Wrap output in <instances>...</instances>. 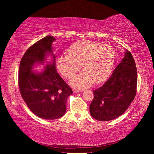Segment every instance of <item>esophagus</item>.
<instances>
[{"mask_svg":"<svg viewBox=\"0 0 154 154\" xmlns=\"http://www.w3.org/2000/svg\"><path fill=\"white\" fill-rule=\"evenodd\" d=\"M72 90H73V92H75V93H78V92H80L82 91V90H79V89H73Z\"/></svg>","mask_w":154,"mask_h":154,"instance_id":"esophagus-1","label":"esophagus"}]
</instances>
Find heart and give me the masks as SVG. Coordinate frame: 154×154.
Instances as JSON below:
<instances>
[{
    "mask_svg": "<svg viewBox=\"0 0 154 154\" xmlns=\"http://www.w3.org/2000/svg\"><path fill=\"white\" fill-rule=\"evenodd\" d=\"M69 54L60 55L56 58V66L62 76L72 78L69 83L73 87L83 88L94 82L100 84L107 80L116 61V53L109 45L92 41H81L72 44L68 49Z\"/></svg>",
    "mask_w": 154,
    "mask_h": 154,
    "instance_id": "obj_1",
    "label": "heart"
}]
</instances>
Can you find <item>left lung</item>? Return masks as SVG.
<instances>
[{
  "label": "left lung",
  "instance_id": "obj_1",
  "mask_svg": "<svg viewBox=\"0 0 154 154\" xmlns=\"http://www.w3.org/2000/svg\"><path fill=\"white\" fill-rule=\"evenodd\" d=\"M137 72L133 56L126 50L122 62L102 87L93 91L90 112L95 119L109 121L122 116L137 93Z\"/></svg>",
  "mask_w": 154,
  "mask_h": 154
}]
</instances>
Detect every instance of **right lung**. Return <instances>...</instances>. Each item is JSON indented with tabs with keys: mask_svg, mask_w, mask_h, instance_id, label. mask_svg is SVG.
<instances>
[{
	"mask_svg": "<svg viewBox=\"0 0 154 154\" xmlns=\"http://www.w3.org/2000/svg\"><path fill=\"white\" fill-rule=\"evenodd\" d=\"M52 36H47L30 47L21 60L18 84L22 98L34 114L45 119H56L66 111L67 98L72 90L56 71ZM50 54L52 61L43 72L33 71L36 64L45 63Z\"/></svg>",
	"mask_w": 154,
	"mask_h": 154,
	"instance_id": "obj_1",
	"label": "right lung"
}]
</instances>
